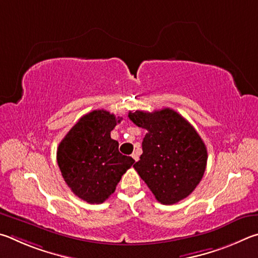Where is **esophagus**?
I'll use <instances>...</instances> for the list:
<instances>
[{"label":"esophagus","mask_w":258,"mask_h":258,"mask_svg":"<svg viewBox=\"0 0 258 258\" xmlns=\"http://www.w3.org/2000/svg\"><path fill=\"white\" fill-rule=\"evenodd\" d=\"M132 156H133V159H134L135 161H136V162L139 160V155L137 154V153H134V154H133Z\"/></svg>","instance_id":"34e87169"}]
</instances>
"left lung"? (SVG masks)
<instances>
[{
  "mask_svg": "<svg viewBox=\"0 0 258 258\" xmlns=\"http://www.w3.org/2000/svg\"><path fill=\"white\" fill-rule=\"evenodd\" d=\"M147 130L141 160L134 165L161 204L172 205L195 190L204 175L207 150L195 128L171 108L129 113Z\"/></svg>",
  "mask_w": 258,
  "mask_h": 258,
  "instance_id": "left-lung-1",
  "label": "left lung"
}]
</instances>
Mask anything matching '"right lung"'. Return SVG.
<instances>
[{
  "label": "right lung",
  "instance_id": "1",
  "mask_svg": "<svg viewBox=\"0 0 258 258\" xmlns=\"http://www.w3.org/2000/svg\"><path fill=\"white\" fill-rule=\"evenodd\" d=\"M122 117L105 110L81 116L58 144L56 160L71 191L89 204H102L135 160L122 155L111 132Z\"/></svg>",
  "mask_w": 258,
  "mask_h": 258
}]
</instances>
